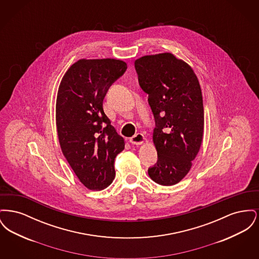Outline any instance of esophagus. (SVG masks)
Masks as SVG:
<instances>
[{
    "instance_id": "1",
    "label": "esophagus",
    "mask_w": 259,
    "mask_h": 259,
    "mask_svg": "<svg viewBox=\"0 0 259 259\" xmlns=\"http://www.w3.org/2000/svg\"><path fill=\"white\" fill-rule=\"evenodd\" d=\"M145 140H146L145 136L143 135V134H141V133H138V134L133 136L132 138H130L129 141H130V143H131L132 145L139 146V145H142Z\"/></svg>"
}]
</instances>
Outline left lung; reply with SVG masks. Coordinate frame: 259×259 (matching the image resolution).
<instances>
[{"label": "left lung", "instance_id": "8db88e82", "mask_svg": "<svg viewBox=\"0 0 259 259\" xmlns=\"http://www.w3.org/2000/svg\"><path fill=\"white\" fill-rule=\"evenodd\" d=\"M135 69L155 120L158 159L148 175L158 185H176L189 172L202 144L204 107L197 76L167 52L137 59Z\"/></svg>", "mask_w": 259, "mask_h": 259}]
</instances>
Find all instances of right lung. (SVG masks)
<instances>
[{
    "label": "right lung",
    "mask_w": 259,
    "mask_h": 259,
    "mask_svg": "<svg viewBox=\"0 0 259 259\" xmlns=\"http://www.w3.org/2000/svg\"><path fill=\"white\" fill-rule=\"evenodd\" d=\"M127 64L116 59H80L64 74L56 100V126L62 152L80 183L102 190L115 176L114 159L124 149L103 110L111 84Z\"/></svg>",
    "instance_id": "add662e5"
}]
</instances>
